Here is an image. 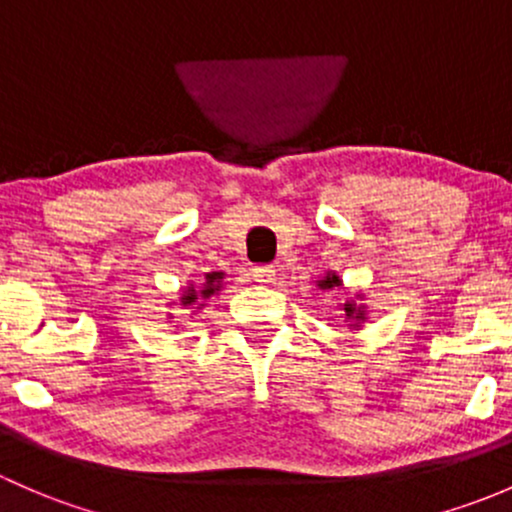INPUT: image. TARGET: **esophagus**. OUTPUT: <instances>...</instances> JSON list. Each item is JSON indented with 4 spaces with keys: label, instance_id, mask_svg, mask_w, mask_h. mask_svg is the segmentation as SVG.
<instances>
[{
    "label": "esophagus",
    "instance_id": "1",
    "mask_svg": "<svg viewBox=\"0 0 512 512\" xmlns=\"http://www.w3.org/2000/svg\"><path fill=\"white\" fill-rule=\"evenodd\" d=\"M254 278L258 283H273V278H276V268L273 266H254Z\"/></svg>",
    "mask_w": 512,
    "mask_h": 512
}]
</instances>
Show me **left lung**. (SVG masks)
I'll use <instances>...</instances> for the list:
<instances>
[{"instance_id": "1", "label": "left lung", "mask_w": 512, "mask_h": 512, "mask_svg": "<svg viewBox=\"0 0 512 512\" xmlns=\"http://www.w3.org/2000/svg\"><path fill=\"white\" fill-rule=\"evenodd\" d=\"M315 286H318L320 291H340V288L345 291V283H342V278L337 276L335 271L325 273L320 281H315ZM362 300H365V293H355V298H345L342 303H337L342 313H345V320H342V323L350 330H362L367 320H370V310H367V305L362 303Z\"/></svg>"}]
</instances>
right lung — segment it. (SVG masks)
I'll list each match as a JSON object with an SVG mask.
<instances>
[{"label":"right lung","mask_w":512,"mask_h":512,"mask_svg":"<svg viewBox=\"0 0 512 512\" xmlns=\"http://www.w3.org/2000/svg\"><path fill=\"white\" fill-rule=\"evenodd\" d=\"M221 288H224V271H212L204 276L202 286L187 283V286L179 291V298L170 300L167 305H177L179 310H187L189 318H194V315H197L199 310L209 303V298H212V295H217ZM172 318H175V315L167 313V320H172Z\"/></svg>","instance_id":"1"}]
</instances>
